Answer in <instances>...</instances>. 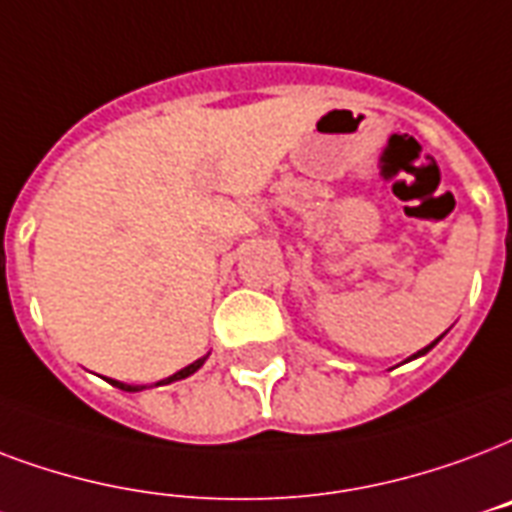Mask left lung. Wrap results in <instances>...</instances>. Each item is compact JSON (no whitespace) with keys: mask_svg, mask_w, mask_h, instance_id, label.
<instances>
[{"mask_svg":"<svg viewBox=\"0 0 512 512\" xmlns=\"http://www.w3.org/2000/svg\"><path fill=\"white\" fill-rule=\"evenodd\" d=\"M440 338H443V335H440ZM440 338H435V341L429 343V346H424V349H421V351H416V354H413V357H408V360H416V357H424V354H427V351L432 349V346H438Z\"/></svg>","mask_w":512,"mask_h":512,"instance_id":"left-lung-1","label":"left lung"}]
</instances>
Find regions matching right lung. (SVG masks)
<instances>
[{
  "instance_id": "obj_1",
  "label": "right lung",
  "mask_w": 512,
  "mask_h": 512,
  "mask_svg": "<svg viewBox=\"0 0 512 512\" xmlns=\"http://www.w3.org/2000/svg\"><path fill=\"white\" fill-rule=\"evenodd\" d=\"M206 357H209V354H204V357H201V360L190 362V365H187V368L177 370V373H174V376L163 378V381H155V386L171 384V381H182V378L193 376L195 370H198V368H201V365H204ZM107 381H109V384H112V386H117V389H123V392H142V389H147V386H139V384H123V381H115V378H107Z\"/></svg>"
}]
</instances>
